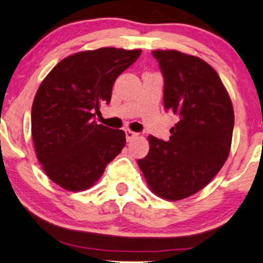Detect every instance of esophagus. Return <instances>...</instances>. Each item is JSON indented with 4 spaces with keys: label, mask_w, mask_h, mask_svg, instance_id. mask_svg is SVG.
Wrapping results in <instances>:
<instances>
[{
    "label": "esophagus",
    "mask_w": 263,
    "mask_h": 263,
    "mask_svg": "<svg viewBox=\"0 0 263 263\" xmlns=\"http://www.w3.org/2000/svg\"><path fill=\"white\" fill-rule=\"evenodd\" d=\"M137 135H139V134H137V133L129 130V129H127V130H126V139H127L128 142L132 141V140H134L135 137H137Z\"/></svg>",
    "instance_id": "esophagus-1"
}]
</instances>
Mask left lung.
Segmentation results:
<instances>
[{
	"instance_id": "obj_1",
	"label": "left lung",
	"mask_w": 263,
	"mask_h": 263,
	"mask_svg": "<svg viewBox=\"0 0 263 263\" xmlns=\"http://www.w3.org/2000/svg\"><path fill=\"white\" fill-rule=\"evenodd\" d=\"M153 55L164 78V108L179 120L169 141L148 136L149 153L137 164L155 195L180 200L205 187L225 164L233 106L218 73L203 59L176 50H155Z\"/></svg>"
}]
</instances>
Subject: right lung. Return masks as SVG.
Returning a JSON list of instances; mask_svg holds the SVG:
<instances>
[{"label": "right lung", "instance_id": "obj_1", "mask_svg": "<svg viewBox=\"0 0 263 263\" xmlns=\"http://www.w3.org/2000/svg\"><path fill=\"white\" fill-rule=\"evenodd\" d=\"M141 50L116 47L68 55L43 80L31 109V135L43 170L67 191H84L121 153L126 134L94 121L118 77Z\"/></svg>", "mask_w": 263, "mask_h": 263}]
</instances>
